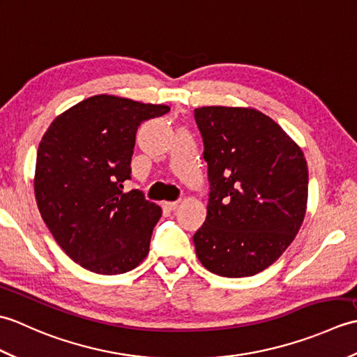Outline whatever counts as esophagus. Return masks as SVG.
Returning a JSON list of instances; mask_svg holds the SVG:
<instances>
[{
  "label": "esophagus",
  "mask_w": 357,
  "mask_h": 357,
  "mask_svg": "<svg viewBox=\"0 0 357 357\" xmlns=\"http://www.w3.org/2000/svg\"><path fill=\"white\" fill-rule=\"evenodd\" d=\"M181 201H174V202H164V207L169 208V210H176L179 207Z\"/></svg>",
  "instance_id": "esophagus-1"
}]
</instances>
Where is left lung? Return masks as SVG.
I'll return each instance as SVG.
<instances>
[{
    "label": "left lung",
    "instance_id": "obj_1",
    "mask_svg": "<svg viewBox=\"0 0 357 357\" xmlns=\"http://www.w3.org/2000/svg\"><path fill=\"white\" fill-rule=\"evenodd\" d=\"M195 119L210 183L196 255L215 275L253 276L279 259L304 222L305 156L256 109L210 105L195 109Z\"/></svg>",
    "mask_w": 357,
    "mask_h": 357
}]
</instances>
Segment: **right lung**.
Returning <instances> with one entry per match:
<instances>
[{
    "instance_id": "right-lung-1",
    "label": "right lung",
    "mask_w": 357,
    "mask_h": 357,
    "mask_svg": "<svg viewBox=\"0 0 357 357\" xmlns=\"http://www.w3.org/2000/svg\"><path fill=\"white\" fill-rule=\"evenodd\" d=\"M169 105L95 95L53 119L36 153L35 198L45 225L72 261L121 275L146 259L162 215L130 179L136 130Z\"/></svg>"
}]
</instances>
